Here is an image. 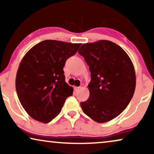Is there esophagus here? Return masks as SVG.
Instances as JSON below:
<instances>
[{
    "instance_id": "obj_1",
    "label": "esophagus",
    "mask_w": 154,
    "mask_h": 154,
    "mask_svg": "<svg viewBox=\"0 0 154 154\" xmlns=\"http://www.w3.org/2000/svg\"><path fill=\"white\" fill-rule=\"evenodd\" d=\"M81 88H82V86H79V87H76V88H75V90H76V91H78V90L81 89Z\"/></svg>"
}]
</instances>
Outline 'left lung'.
Here are the masks:
<instances>
[{"instance_id":"left-lung-1","label":"left lung","mask_w":154,"mask_h":154,"mask_svg":"<svg viewBox=\"0 0 154 154\" xmlns=\"http://www.w3.org/2000/svg\"><path fill=\"white\" fill-rule=\"evenodd\" d=\"M78 52L91 73L90 97L81 102L83 112L97 123L115 119L125 110L135 90L131 60L123 48L106 40L83 44Z\"/></svg>"}]
</instances>
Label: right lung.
I'll return each instance as SVG.
<instances>
[{"label": "right lung", "instance_id": "right-lung-1", "mask_svg": "<svg viewBox=\"0 0 154 154\" xmlns=\"http://www.w3.org/2000/svg\"><path fill=\"white\" fill-rule=\"evenodd\" d=\"M81 43L45 40L31 48L21 61L16 75V91L26 113L47 123L60 113L73 89L65 82L63 67Z\"/></svg>", "mask_w": 154, "mask_h": 154}]
</instances>
